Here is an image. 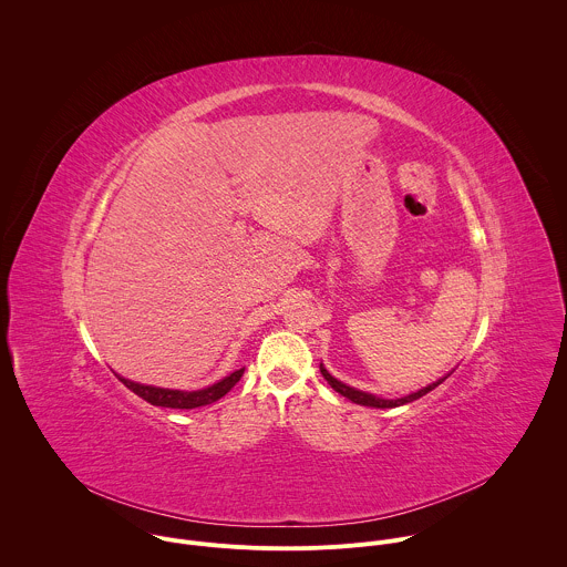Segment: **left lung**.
<instances>
[{"label": "left lung", "instance_id": "obj_1", "mask_svg": "<svg viewBox=\"0 0 567 567\" xmlns=\"http://www.w3.org/2000/svg\"><path fill=\"white\" fill-rule=\"evenodd\" d=\"M321 368V374L323 378L328 380V384L334 389V391H339L341 395H346V398H350L352 402H357V404H363V406H374V409H393V406H400V404H406V402H413V400H417V398H422V395H426L429 391H433L440 382H444L446 377L440 378V380H435V382H431V384H426V386H422V389H417V391H413V393H406V395H402V398H395V400H389V398H380V395H374V393H368V391H361V389H354V386H350V384H346V382H341V380H337V378L332 377L326 368H323V363L319 365Z\"/></svg>", "mask_w": 567, "mask_h": 567}]
</instances>
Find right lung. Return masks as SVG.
I'll list each match as a JSON object with an SVG mask.
<instances>
[{"mask_svg":"<svg viewBox=\"0 0 567 567\" xmlns=\"http://www.w3.org/2000/svg\"><path fill=\"white\" fill-rule=\"evenodd\" d=\"M244 374V368L228 374V377L217 380L215 384H208L204 389H195V391H183V389H167V386H154V384H141L134 382L130 378L118 377V380L132 389L136 395H141L143 400H147L154 406H169V409H195V406H204L210 404L215 400H219L221 395H226L237 380Z\"/></svg>","mask_w":567,"mask_h":567,"instance_id":"obj_1","label":"right lung"}]
</instances>
